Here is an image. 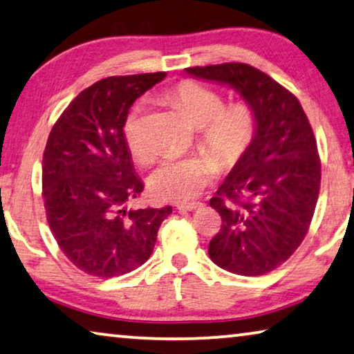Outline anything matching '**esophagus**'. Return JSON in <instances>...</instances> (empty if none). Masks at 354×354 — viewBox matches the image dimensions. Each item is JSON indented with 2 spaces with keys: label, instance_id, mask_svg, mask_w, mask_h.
Returning a JSON list of instances; mask_svg holds the SVG:
<instances>
[{
  "label": "esophagus",
  "instance_id": "obj_1",
  "mask_svg": "<svg viewBox=\"0 0 354 354\" xmlns=\"http://www.w3.org/2000/svg\"><path fill=\"white\" fill-rule=\"evenodd\" d=\"M198 207H202V203L192 202V203H179V205H176V208L179 211H192V209H197Z\"/></svg>",
  "mask_w": 354,
  "mask_h": 354
}]
</instances>
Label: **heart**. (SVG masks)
Instances as JSON below:
<instances>
[{
	"label": "heart",
	"instance_id": "1",
	"mask_svg": "<svg viewBox=\"0 0 354 354\" xmlns=\"http://www.w3.org/2000/svg\"><path fill=\"white\" fill-rule=\"evenodd\" d=\"M170 98L195 129H200V143L218 157L224 168L239 163L254 141L256 115L250 104L235 103L225 108L223 95L192 81L173 87ZM143 111V102L131 108L124 124V140L136 160L149 162L152 149L145 135ZM218 160L209 154L168 157L152 171L151 194L162 202H189L218 173Z\"/></svg>",
	"mask_w": 354,
	"mask_h": 354
}]
</instances>
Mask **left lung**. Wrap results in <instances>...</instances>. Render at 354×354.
Returning <instances> with one entry per match:
<instances>
[{
	"instance_id": "8db88e82",
	"label": "left lung",
	"mask_w": 354,
	"mask_h": 354,
	"mask_svg": "<svg viewBox=\"0 0 354 354\" xmlns=\"http://www.w3.org/2000/svg\"><path fill=\"white\" fill-rule=\"evenodd\" d=\"M186 73L235 88L254 111V141L209 200L223 224L208 254L236 275H266L294 254L312 223L321 184L312 125L299 100L254 66L223 63Z\"/></svg>"
}]
</instances>
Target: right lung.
Masks as SVG:
<instances>
[{
    "label": "right lung",
    "mask_w": 354,
    "mask_h": 354,
    "mask_svg": "<svg viewBox=\"0 0 354 354\" xmlns=\"http://www.w3.org/2000/svg\"><path fill=\"white\" fill-rule=\"evenodd\" d=\"M165 73L111 76L82 91L52 127L42 156L49 227L73 266L114 278L149 259L171 207L129 209L143 192L124 140L129 109Z\"/></svg>",
    "instance_id": "1"
}]
</instances>
